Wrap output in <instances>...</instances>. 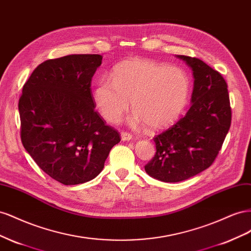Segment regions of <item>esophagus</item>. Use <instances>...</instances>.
Wrapping results in <instances>:
<instances>
[{"mask_svg":"<svg viewBox=\"0 0 251 251\" xmlns=\"http://www.w3.org/2000/svg\"><path fill=\"white\" fill-rule=\"evenodd\" d=\"M121 138H122V141H130L132 140V134L128 133V132H122L121 133Z\"/></svg>","mask_w":251,"mask_h":251,"instance_id":"obj_1","label":"esophagus"}]
</instances>
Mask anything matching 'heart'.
<instances>
[{"label": "heart", "instance_id": "b5f03b06", "mask_svg": "<svg viewBox=\"0 0 251 251\" xmlns=\"http://www.w3.org/2000/svg\"><path fill=\"white\" fill-rule=\"evenodd\" d=\"M190 86V78L182 68L134 56L119 63L111 78L98 82L94 100L102 117L112 124L119 123L131 101L134 113L130 124H146L156 130L181 116L188 103Z\"/></svg>", "mask_w": 251, "mask_h": 251}]
</instances>
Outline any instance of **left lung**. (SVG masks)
Wrapping results in <instances>:
<instances>
[{
    "instance_id": "1",
    "label": "left lung",
    "mask_w": 251,
    "mask_h": 251,
    "mask_svg": "<svg viewBox=\"0 0 251 251\" xmlns=\"http://www.w3.org/2000/svg\"><path fill=\"white\" fill-rule=\"evenodd\" d=\"M177 58L191 68L195 78L191 106L185 117L153 138L156 152L145 165L150 176L167 183L187 180L211 166L231 124L224 77L200 59Z\"/></svg>"
}]
</instances>
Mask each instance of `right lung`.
<instances>
[{
    "label": "right lung",
    "instance_id": "obj_1",
    "mask_svg": "<svg viewBox=\"0 0 251 251\" xmlns=\"http://www.w3.org/2000/svg\"><path fill=\"white\" fill-rule=\"evenodd\" d=\"M100 54L47 60L33 70L19 100L21 141L38 166L64 185L95 178L120 133L96 111L91 78Z\"/></svg>",
    "mask_w": 251,
    "mask_h": 251
}]
</instances>
